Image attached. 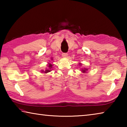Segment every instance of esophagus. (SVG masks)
<instances>
[{"instance_id":"34e87169","label":"esophagus","mask_w":127,"mask_h":127,"mask_svg":"<svg viewBox=\"0 0 127 127\" xmlns=\"http://www.w3.org/2000/svg\"><path fill=\"white\" fill-rule=\"evenodd\" d=\"M62 57L63 58H67L68 54L67 53H63L62 54Z\"/></svg>"}]
</instances>
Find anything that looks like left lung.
Masks as SVG:
<instances>
[{
  "mask_svg": "<svg viewBox=\"0 0 127 127\" xmlns=\"http://www.w3.org/2000/svg\"><path fill=\"white\" fill-rule=\"evenodd\" d=\"M79 65L81 66L82 64V63H79ZM80 69H81V71L82 73H87L89 69L86 68H82Z\"/></svg>",
  "mask_w": 127,
  "mask_h": 127,
  "instance_id": "8db88e82",
  "label": "left lung"
}]
</instances>
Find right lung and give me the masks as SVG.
<instances>
[{
	"label": "right lung",
	"mask_w": 127,
	"mask_h": 127,
	"mask_svg": "<svg viewBox=\"0 0 127 127\" xmlns=\"http://www.w3.org/2000/svg\"><path fill=\"white\" fill-rule=\"evenodd\" d=\"M51 60H53V59H51ZM52 63V62H51V63H48V68H46V69L45 70H41V72L43 73H48L51 71V69L53 68V65H54Z\"/></svg>",
	"instance_id": "add662e5"
}]
</instances>
